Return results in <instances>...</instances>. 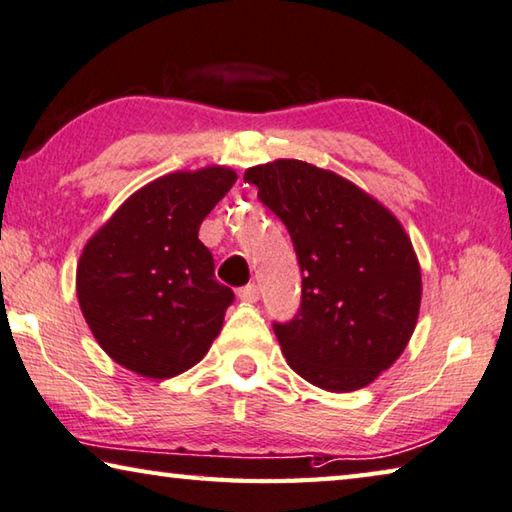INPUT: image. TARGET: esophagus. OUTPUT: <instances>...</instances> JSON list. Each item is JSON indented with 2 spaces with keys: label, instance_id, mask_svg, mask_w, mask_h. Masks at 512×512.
Masks as SVG:
<instances>
[{
  "label": "esophagus",
  "instance_id": "34e87169",
  "mask_svg": "<svg viewBox=\"0 0 512 512\" xmlns=\"http://www.w3.org/2000/svg\"><path fill=\"white\" fill-rule=\"evenodd\" d=\"M238 299L245 301V303H256L258 301V288L254 283L245 285V288L238 290Z\"/></svg>",
  "mask_w": 512,
  "mask_h": 512
}]
</instances>
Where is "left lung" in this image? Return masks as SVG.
Here are the masks:
<instances>
[{
	"mask_svg": "<svg viewBox=\"0 0 512 512\" xmlns=\"http://www.w3.org/2000/svg\"><path fill=\"white\" fill-rule=\"evenodd\" d=\"M245 182L285 224L301 267L297 315L272 324L285 360L326 391L371 384L418 319L420 267L405 229L362 188L308 161L254 166Z\"/></svg>",
	"mask_w": 512,
	"mask_h": 512,
	"instance_id": "left-lung-1",
	"label": "left lung"
}]
</instances>
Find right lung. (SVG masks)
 Listing matches in <instances>:
<instances>
[{"label": "right lung", "instance_id": "add662e5", "mask_svg": "<svg viewBox=\"0 0 512 512\" xmlns=\"http://www.w3.org/2000/svg\"><path fill=\"white\" fill-rule=\"evenodd\" d=\"M236 179L222 166L159 177L85 245L76 272L80 310L116 364L166 380L211 348L233 292L215 281L197 231Z\"/></svg>", "mask_w": 512, "mask_h": 512}]
</instances>
